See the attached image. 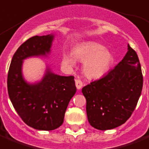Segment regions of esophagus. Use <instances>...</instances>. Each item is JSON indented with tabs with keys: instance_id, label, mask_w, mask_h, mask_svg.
<instances>
[{
	"instance_id": "34e87169",
	"label": "esophagus",
	"mask_w": 149,
	"mask_h": 149,
	"mask_svg": "<svg viewBox=\"0 0 149 149\" xmlns=\"http://www.w3.org/2000/svg\"><path fill=\"white\" fill-rule=\"evenodd\" d=\"M75 85L77 89H81L82 88V86H83V82H82L81 80L80 79H76L75 80Z\"/></svg>"
}]
</instances>
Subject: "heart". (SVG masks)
Segmentation results:
<instances>
[{"mask_svg":"<svg viewBox=\"0 0 149 149\" xmlns=\"http://www.w3.org/2000/svg\"><path fill=\"white\" fill-rule=\"evenodd\" d=\"M76 59L83 61V71L90 78H99L107 73L113 62V57L109 50L96 42H86L74 48L72 52L64 51L61 64L64 67L72 68Z\"/></svg>","mask_w":149,"mask_h":149,"instance_id":"obj_1","label":"heart"}]
</instances>
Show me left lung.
<instances>
[{
    "mask_svg": "<svg viewBox=\"0 0 149 149\" xmlns=\"http://www.w3.org/2000/svg\"><path fill=\"white\" fill-rule=\"evenodd\" d=\"M142 85L138 55L128 45L127 53L113 69L82 88L91 126L107 130L125 123L137 105Z\"/></svg>",
    "mask_w": 149,
    "mask_h": 149,
    "instance_id": "1",
    "label": "left lung"
}]
</instances>
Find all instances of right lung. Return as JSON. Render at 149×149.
<instances>
[{
  "label": "right lung",
  "mask_w": 149,
  "mask_h": 149,
  "mask_svg": "<svg viewBox=\"0 0 149 149\" xmlns=\"http://www.w3.org/2000/svg\"><path fill=\"white\" fill-rule=\"evenodd\" d=\"M53 35L29 38L16 51L11 60L7 91L13 107L26 125L49 131L61 126L70 100L76 93L74 76H60L49 68L41 81L29 84L23 79V59L50 52Z\"/></svg>",
  "instance_id": "add662e5"
}]
</instances>
